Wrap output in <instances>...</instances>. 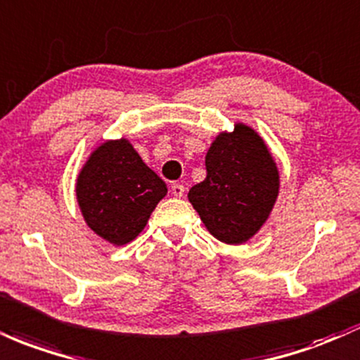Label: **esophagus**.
<instances>
[{"label":"esophagus","instance_id":"34e87169","mask_svg":"<svg viewBox=\"0 0 360 360\" xmlns=\"http://www.w3.org/2000/svg\"><path fill=\"white\" fill-rule=\"evenodd\" d=\"M171 189H172V195L174 196H183L184 195V191H186V188L183 186V184H179V183H174L172 186H171Z\"/></svg>","mask_w":360,"mask_h":360}]
</instances>
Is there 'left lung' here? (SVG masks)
Wrapping results in <instances>:
<instances>
[{"instance_id": "8db88e82", "label": "left lung", "mask_w": 360, "mask_h": 360, "mask_svg": "<svg viewBox=\"0 0 360 360\" xmlns=\"http://www.w3.org/2000/svg\"><path fill=\"white\" fill-rule=\"evenodd\" d=\"M207 177L188 193L208 232L225 244L250 240L266 222L280 188V174L263 138L238 122L220 133L205 157Z\"/></svg>"}]
</instances>
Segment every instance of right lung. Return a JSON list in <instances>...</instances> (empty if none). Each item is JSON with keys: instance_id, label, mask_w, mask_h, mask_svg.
<instances>
[{"instance_id": "1", "label": "right lung", "mask_w": 360, "mask_h": 360, "mask_svg": "<svg viewBox=\"0 0 360 360\" xmlns=\"http://www.w3.org/2000/svg\"><path fill=\"white\" fill-rule=\"evenodd\" d=\"M165 195L164 181L126 138L94 150L77 179V200L86 225L114 246L135 239Z\"/></svg>"}]
</instances>
